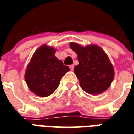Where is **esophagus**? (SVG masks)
<instances>
[{
	"label": "esophagus",
	"mask_w": 134,
	"mask_h": 134,
	"mask_svg": "<svg viewBox=\"0 0 134 134\" xmlns=\"http://www.w3.org/2000/svg\"><path fill=\"white\" fill-rule=\"evenodd\" d=\"M69 69H70V70H71V71H73V69H74V65H69Z\"/></svg>",
	"instance_id": "esophagus-1"
}]
</instances>
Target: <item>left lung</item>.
<instances>
[{"instance_id":"left-lung-1","label":"left lung","mask_w":134,"mask_h":134,"mask_svg":"<svg viewBox=\"0 0 134 134\" xmlns=\"http://www.w3.org/2000/svg\"><path fill=\"white\" fill-rule=\"evenodd\" d=\"M69 45L78 55L79 65L74 71L81 88L92 95L105 91L111 85L115 74L105 53L96 45L83 47L73 42Z\"/></svg>"}]
</instances>
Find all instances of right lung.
Here are the masks:
<instances>
[{"instance_id": "right-lung-1", "label": "right lung", "mask_w": 134, "mask_h": 134, "mask_svg": "<svg viewBox=\"0 0 134 134\" xmlns=\"http://www.w3.org/2000/svg\"><path fill=\"white\" fill-rule=\"evenodd\" d=\"M55 53L53 47L43 45L34 53L26 67V83L36 96L47 97L52 94L58 87L61 78L69 71Z\"/></svg>"}]
</instances>
